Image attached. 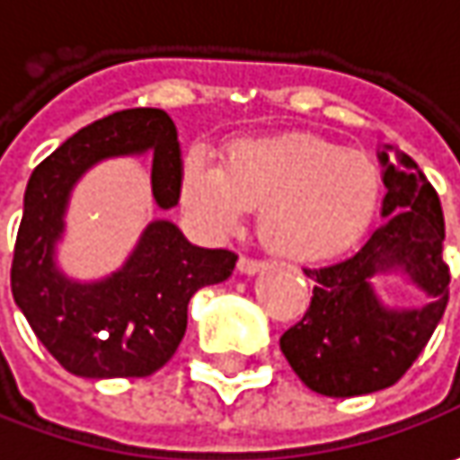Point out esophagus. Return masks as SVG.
I'll return each mask as SVG.
<instances>
[{
	"label": "esophagus",
	"mask_w": 460,
	"mask_h": 460,
	"mask_svg": "<svg viewBox=\"0 0 460 460\" xmlns=\"http://www.w3.org/2000/svg\"><path fill=\"white\" fill-rule=\"evenodd\" d=\"M263 269H266V263H263V261H256V258L243 256L238 261V271L245 276H256V274H261Z\"/></svg>",
	"instance_id": "esophagus-1"
}]
</instances>
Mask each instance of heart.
<instances>
[{"label":"heart","instance_id":"heart-1","mask_svg":"<svg viewBox=\"0 0 460 460\" xmlns=\"http://www.w3.org/2000/svg\"><path fill=\"white\" fill-rule=\"evenodd\" d=\"M179 197L204 233L225 235L261 207L258 233L279 256L325 261L350 251L376 217L379 166L323 135L245 137L222 153H186Z\"/></svg>","mask_w":460,"mask_h":460}]
</instances>
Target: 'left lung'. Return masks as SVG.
<instances>
[{
	"mask_svg": "<svg viewBox=\"0 0 460 460\" xmlns=\"http://www.w3.org/2000/svg\"><path fill=\"white\" fill-rule=\"evenodd\" d=\"M376 158L386 186L384 222L348 261L305 271L314 279L309 309L279 341L294 374L325 397H361L397 384L448 305L440 199L407 153L381 146ZM392 275L426 302L386 305L373 281Z\"/></svg>",
	"mask_w": 460,
	"mask_h": 460,
	"instance_id": "1",
	"label": "left lung"
}]
</instances>
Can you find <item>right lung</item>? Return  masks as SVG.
<instances>
[{
  "label": "right lung",
  "instance_id": "add662e5",
  "mask_svg": "<svg viewBox=\"0 0 460 460\" xmlns=\"http://www.w3.org/2000/svg\"><path fill=\"white\" fill-rule=\"evenodd\" d=\"M151 155L158 209L179 204L181 148L164 110H125L71 135L32 171L12 261V296L66 371L84 379L151 376L176 353L189 299L233 274L238 256L191 245L171 220H151L110 274L76 279L58 248L74 189L110 158Z\"/></svg>",
  "mask_w": 460,
  "mask_h": 460
}]
</instances>
